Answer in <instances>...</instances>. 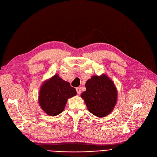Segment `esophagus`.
<instances>
[{
  "mask_svg": "<svg viewBox=\"0 0 157 157\" xmlns=\"http://www.w3.org/2000/svg\"><path fill=\"white\" fill-rule=\"evenodd\" d=\"M76 91H77V93H78V94H81V88H77Z\"/></svg>",
  "mask_w": 157,
  "mask_h": 157,
  "instance_id": "34e87169",
  "label": "esophagus"
}]
</instances>
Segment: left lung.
Instances as JSON below:
<instances>
[{"instance_id": "1", "label": "left lung", "mask_w": 157, "mask_h": 157, "mask_svg": "<svg viewBox=\"0 0 157 157\" xmlns=\"http://www.w3.org/2000/svg\"><path fill=\"white\" fill-rule=\"evenodd\" d=\"M86 90L81 95L88 111L98 117L110 114L116 104L117 92L107 76H93L85 84Z\"/></svg>"}]
</instances>
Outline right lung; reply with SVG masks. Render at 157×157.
I'll list each match as a JSON object with an SVG mask.
<instances>
[{"mask_svg":"<svg viewBox=\"0 0 157 157\" xmlns=\"http://www.w3.org/2000/svg\"><path fill=\"white\" fill-rule=\"evenodd\" d=\"M76 94L75 89L69 82L55 75L42 85L39 103L46 114L56 116L64 110L67 99Z\"/></svg>","mask_w":157,"mask_h":157,"instance_id":"add662e5","label":"right lung"}]
</instances>
